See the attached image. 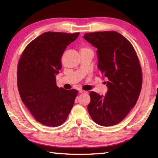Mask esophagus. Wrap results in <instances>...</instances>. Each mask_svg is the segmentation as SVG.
<instances>
[{"label":"esophagus","instance_id":"obj_1","mask_svg":"<svg viewBox=\"0 0 158 158\" xmlns=\"http://www.w3.org/2000/svg\"><path fill=\"white\" fill-rule=\"evenodd\" d=\"M79 94H88V92H87V91H84V90H79Z\"/></svg>","mask_w":158,"mask_h":158}]
</instances>
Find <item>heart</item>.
<instances>
[{
  "mask_svg": "<svg viewBox=\"0 0 158 158\" xmlns=\"http://www.w3.org/2000/svg\"><path fill=\"white\" fill-rule=\"evenodd\" d=\"M87 49H88V48H82V49H81V51H82V50H87Z\"/></svg>",
  "mask_w": 158,
  "mask_h": 158,
  "instance_id": "heart-1",
  "label": "heart"
}]
</instances>
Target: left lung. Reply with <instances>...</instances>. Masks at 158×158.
Listing matches in <instances>:
<instances>
[{"mask_svg":"<svg viewBox=\"0 0 158 158\" xmlns=\"http://www.w3.org/2000/svg\"><path fill=\"white\" fill-rule=\"evenodd\" d=\"M83 39L97 49L98 68L108 90L105 96L90 92L88 110L94 122L102 126L119 123L138 100L142 71L132 45L115 31L85 33Z\"/></svg>","mask_w":158,"mask_h":158,"instance_id":"8db88e82","label":"left lung"}]
</instances>
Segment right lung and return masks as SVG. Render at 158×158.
<instances>
[{"label":"right lung","mask_w":158,"mask_h":158,"mask_svg":"<svg viewBox=\"0 0 158 158\" xmlns=\"http://www.w3.org/2000/svg\"><path fill=\"white\" fill-rule=\"evenodd\" d=\"M79 32H47L26 46L20 58L17 83L21 99L35 119L43 125L57 127L65 122L78 91L56 85L66 46Z\"/></svg>","instance_id":"1"}]
</instances>
